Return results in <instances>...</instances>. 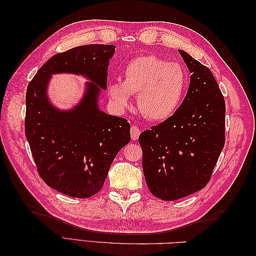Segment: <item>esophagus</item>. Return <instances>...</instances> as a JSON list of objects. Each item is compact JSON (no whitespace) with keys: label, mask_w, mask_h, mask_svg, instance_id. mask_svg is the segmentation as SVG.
Masks as SVG:
<instances>
[{"label":"esophagus","mask_w":256,"mask_h":256,"mask_svg":"<svg viewBox=\"0 0 256 256\" xmlns=\"http://www.w3.org/2000/svg\"><path fill=\"white\" fill-rule=\"evenodd\" d=\"M140 134H141V131H140V129H138L136 126H132V127H131V129H130V134H131V138H132L134 141L138 140V136H140Z\"/></svg>","instance_id":"1"}]
</instances>
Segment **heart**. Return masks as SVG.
I'll list each match as a JSON object with an SVG mask.
<instances>
[{
  "label": "heart",
  "instance_id": "heart-1",
  "mask_svg": "<svg viewBox=\"0 0 256 256\" xmlns=\"http://www.w3.org/2000/svg\"><path fill=\"white\" fill-rule=\"evenodd\" d=\"M188 85L186 69L176 62H166L154 56H138L124 69L122 83L111 82L108 95L118 110L136 95V108L144 118L164 120L180 106Z\"/></svg>",
  "mask_w": 256,
  "mask_h": 256
}]
</instances>
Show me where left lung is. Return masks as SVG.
<instances>
[{"label":"left lung","mask_w":256,"mask_h":256,"mask_svg":"<svg viewBox=\"0 0 256 256\" xmlns=\"http://www.w3.org/2000/svg\"><path fill=\"white\" fill-rule=\"evenodd\" d=\"M191 72L175 113L138 136L152 194L175 200L203 189L226 143V102L209 68L178 50Z\"/></svg>","instance_id":"1"}]
</instances>
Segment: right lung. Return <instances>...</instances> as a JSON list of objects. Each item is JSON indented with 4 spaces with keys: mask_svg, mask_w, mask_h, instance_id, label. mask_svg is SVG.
<instances>
[{
    "mask_svg": "<svg viewBox=\"0 0 256 256\" xmlns=\"http://www.w3.org/2000/svg\"><path fill=\"white\" fill-rule=\"evenodd\" d=\"M114 52L113 44H88L58 53L28 85L26 136L42 180L63 194H96L115 156L130 141L128 120L100 111L97 104ZM60 72L91 80L80 104L69 112L54 108L46 97L50 74Z\"/></svg>",
    "mask_w": 256,
    "mask_h": 256,
    "instance_id": "add662e5",
    "label": "right lung"
}]
</instances>
